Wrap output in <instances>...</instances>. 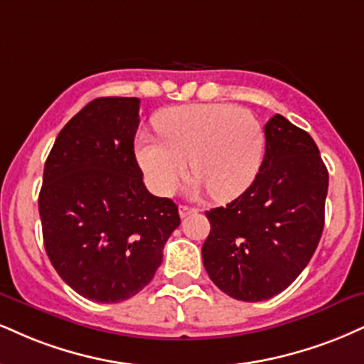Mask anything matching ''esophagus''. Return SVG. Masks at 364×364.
<instances>
[{
    "instance_id": "esophagus-1",
    "label": "esophagus",
    "mask_w": 364,
    "mask_h": 364,
    "mask_svg": "<svg viewBox=\"0 0 364 364\" xmlns=\"http://www.w3.org/2000/svg\"><path fill=\"white\" fill-rule=\"evenodd\" d=\"M179 217L181 218H185L186 215H190V213H195V212H198V210L196 208H190V207H186V205H179Z\"/></svg>"
}]
</instances>
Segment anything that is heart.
I'll return each mask as SVG.
<instances>
[{"label": "heart", "instance_id": "heart-1", "mask_svg": "<svg viewBox=\"0 0 364 364\" xmlns=\"http://www.w3.org/2000/svg\"><path fill=\"white\" fill-rule=\"evenodd\" d=\"M159 139L140 135L137 161L156 193L169 196L188 174L215 200L237 198L252 185L266 139L251 112L227 103L183 105L156 118Z\"/></svg>", "mask_w": 364, "mask_h": 364}]
</instances>
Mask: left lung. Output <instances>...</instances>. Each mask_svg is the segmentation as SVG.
Returning a JSON list of instances; mask_svg holds the SVG:
<instances>
[{
  "instance_id": "obj_1",
  "label": "left lung",
  "mask_w": 364,
  "mask_h": 364,
  "mask_svg": "<svg viewBox=\"0 0 364 364\" xmlns=\"http://www.w3.org/2000/svg\"><path fill=\"white\" fill-rule=\"evenodd\" d=\"M257 178L227 207L207 212L201 247L210 279L235 300L282 293L312 259L323 230L329 173L314 139L282 115L264 125Z\"/></svg>"
}]
</instances>
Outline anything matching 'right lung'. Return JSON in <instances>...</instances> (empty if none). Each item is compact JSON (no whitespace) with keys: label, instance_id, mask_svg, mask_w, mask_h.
I'll return each instance as SVG.
<instances>
[{"label":"right lung","instance_id":"add662e5","mask_svg":"<svg viewBox=\"0 0 364 364\" xmlns=\"http://www.w3.org/2000/svg\"><path fill=\"white\" fill-rule=\"evenodd\" d=\"M139 98L90 102L57 135L43 168L38 212L46 252L87 300L137 295L179 225L173 200L151 195L134 152Z\"/></svg>","mask_w":364,"mask_h":364}]
</instances>
